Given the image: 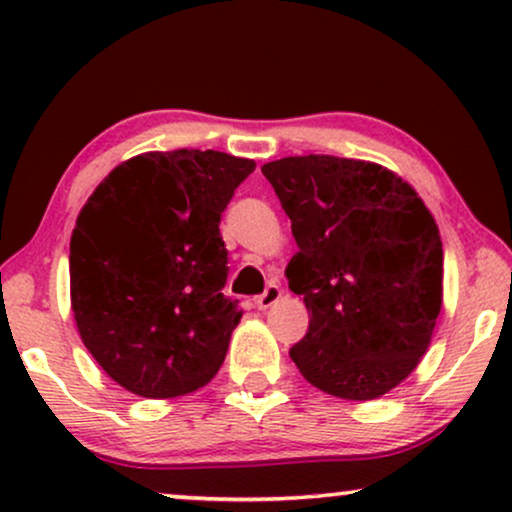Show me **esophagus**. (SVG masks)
<instances>
[{"instance_id":"1","label":"esophagus","mask_w":512,"mask_h":512,"mask_svg":"<svg viewBox=\"0 0 512 512\" xmlns=\"http://www.w3.org/2000/svg\"><path fill=\"white\" fill-rule=\"evenodd\" d=\"M279 298H282V289H279L277 284H270L268 289H265L261 296H258L254 303L258 310H268V307H272L275 303H279Z\"/></svg>"}]
</instances>
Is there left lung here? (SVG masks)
I'll list each match as a JSON object with an SVG mask.
<instances>
[{
    "mask_svg": "<svg viewBox=\"0 0 512 512\" xmlns=\"http://www.w3.org/2000/svg\"><path fill=\"white\" fill-rule=\"evenodd\" d=\"M298 254L289 289L310 312L291 347L324 394L373 401L398 387L431 345L443 305V242L408 181L370 160L289 156L263 167Z\"/></svg>",
    "mask_w": 512,
    "mask_h": 512,
    "instance_id": "obj_1",
    "label": "left lung"
}]
</instances>
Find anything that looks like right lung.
Instances as JSON below:
<instances>
[{
    "label": "right lung",
    "instance_id": "add662e5",
    "mask_svg": "<svg viewBox=\"0 0 512 512\" xmlns=\"http://www.w3.org/2000/svg\"><path fill=\"white\" fill-rule=\"evenodd\" d=\"M256 170L221 151H149L114 167L76 219L69 293L83 345L144 398L198 391L219 373L240 324L221 293L219 221Z\"/></svg>",
    "mask_w": 512,
    "mask_h": 512
}]
</instances>
